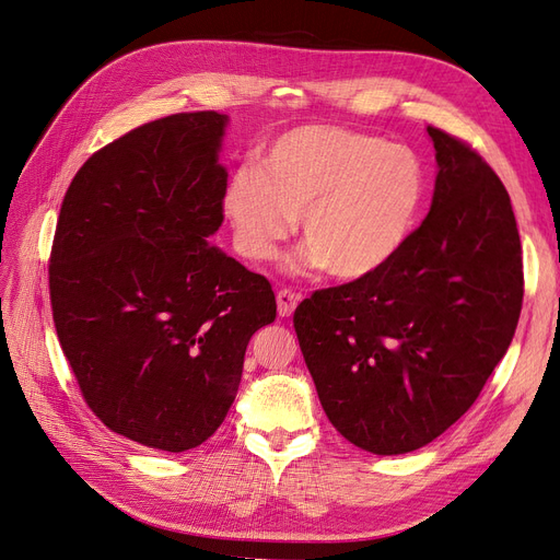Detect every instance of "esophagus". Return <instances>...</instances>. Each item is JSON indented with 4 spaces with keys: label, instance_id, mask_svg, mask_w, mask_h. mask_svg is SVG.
<instances>
[{
    "label": "esophagus",
    "instance_id": "obj_1",
    "mask_svg": "<svg viewBox=\"0 0 560 560\" xmlns=\"http://www.w3.org/2000/svg\"><path fill=\"white\" fill-rule=\"evenodd\" d=\"M301 301V294L292 292V290H280L278 292V315L280 317H290Z\"/></svg>",
    "mask_w": 560,
    "mask_h": 560
}]
</instances>
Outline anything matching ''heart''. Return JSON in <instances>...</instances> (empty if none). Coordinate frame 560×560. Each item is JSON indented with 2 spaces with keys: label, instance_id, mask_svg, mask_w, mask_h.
Segmentation results:
<instances>
[{
  "label": "heart",
  "instance_id": "heart-1",
  "mask_svg": "<svg viewBox=\"0 0 560 560\" xmlns=\"http://www.w3.org/2000/svg\"><path fill=\"white\" fill-rule=\"evenodd\" d=\"M428 175L411 149L336 126H301L235 171L224 212L249 261L276 257L301 214L296 268L364 280L393 264L425 206Z\"/></svg>",
  "mask_w": 560,
  "mask_h": 560
}]
</instances>
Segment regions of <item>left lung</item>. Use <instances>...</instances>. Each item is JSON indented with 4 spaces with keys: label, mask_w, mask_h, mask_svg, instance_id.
Returning <instances> with one entry per match:
<instances>
[{
    "label": "left lung",
    "mask_w": 560,
    "mask_h": 560,
    "mask_svg": "<svg viewBox=\"0 0 560 560\" xmlns=\"http://www.w3.org/2000/svg\"><path fill=\"white\" fill-rule=\"evenodd\" d=\"M428 135L436 179L425 222L376 276L315 292L294 313L322 409L376 455L411 453L465 416L521 315L510 194L465 142Z\"/></svg>",
    "instance_id": "1"
}]
</instances>
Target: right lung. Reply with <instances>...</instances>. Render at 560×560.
Segmentation results:
<instances>
[{
	"mask_svg": "<svg viewBox=\"0 0 560 560\" xmlns=\"http://www.w3.org/2000/svg\"><path fill=\"white\" fill-rule=\"evenodd\" d=\"M229 116L130 130L65 194L48 284L83 399L147 448L182 453L222 425L252 334L276 319L270 282L210 245L224 222Z\"/></svg>",
	"mask_w": 560,
	"mask_h": 560,
	"instance_id": "obj_1",
	"label": "right lung"
}]
</instances>
